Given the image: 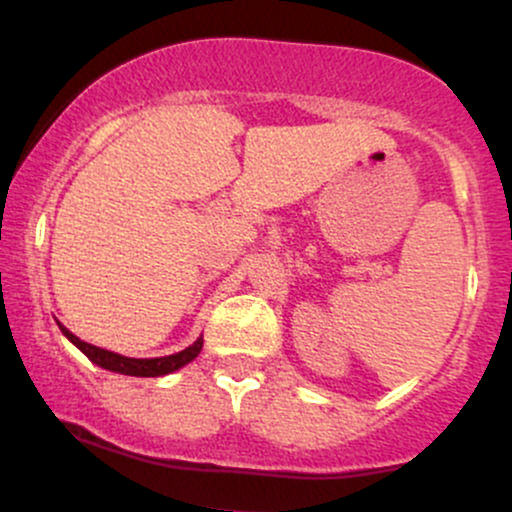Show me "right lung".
<instances>
[{
  "label": "right lung",
  "instance_id": "right-lung-1",
  "mask_svg": "<svg viewBox=\"0 0 512 512\" xmlns=\"http://www.w3.org/2000/svg\"><path fill=\"white\" fill-rule=\"evenodd\" d=\"M60 330L64 337L69 339V342L79 346L84 354L91 358L96 366H101L105 370H113V373H122V375H137V378H158V375H168L173 373V370H178L185 366V363H190L192 358H195L199 351H202V344L204 339L199 337L195 344L187 346V349L178 351V354L173 356H163V358H127V356H120V354H113V351H105L101 346H93V344H86L81 342L79 337H74L72 332L67 330V327L60 325Z\"/></svg>",
  "mask_w": 512,
  "mask_h": 512
}]
</instances>
